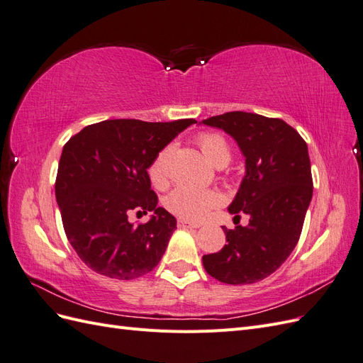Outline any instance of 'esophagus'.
Wrapping results in <instances>:
<instances>
[{
    "label": "esophagus",
    "instance_id": "esophagus-1",
    "mask_svg": "<svg viewBox=\"0 0 363 363\" xmlns=\"http://www.w3.org/2000/svg\"><path fill=\"white\" fill-rule=\"evenodd\" d=\"M177 225H179L180 228H199V227H200L199 224H194V223L186 221V219H183V218H179V219H177Z\"/></svg>",
    "mask_w": 363,
    "mask_h": 363
}]
</instances>
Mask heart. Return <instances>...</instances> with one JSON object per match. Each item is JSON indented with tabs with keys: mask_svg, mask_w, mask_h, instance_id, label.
<instances>
[{
	"mask_svg": "<svg viewBox=\"0 0 363 363\" xmlns=\"http://www.w3.org/2000/svg\"><path fill=\"white\" fill-rule=\"evenodd\" d=\"M204 157L216 168H224L232 160V147L227 139L213 131H206L196 138ZM171 147H164L157 152L148 167V177L151 184L157 189H164L169 182V156ZM219 204V195L213 191H199L191 188L174 189L164 200V207L174 215L189 221H200L211 208Z\"/></svg>",
	"mask_w": 363,
	"mask_h": 363,
	"instance_id": "heart-1",
	"label": "heart"
}]
</instances>
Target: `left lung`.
Returning a JSON list of instances; mask_svg holds the SVG:
<instances>
[{
	"label": "left lung",
	"instance_id": "obj_1",
	"mask_svg": "<svg viewBox=\"0 0 363 363\" xmlns=\"http://www.w3.org/2000/svg\"><path fill=\"white\" fill-rule=\"evenodd\" d=\"M203 124L223 128L245 156V177L228 212L247 227H223L227 244L203 256L208 276L227 284L267 279L298 242L313 194L311 159L298 131L279 118L227 112Z\"/></svg>",
	"mask_w": 363,
	"mask_h": 363
}]
</instances>
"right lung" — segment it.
<instances>
[{"label": "right lung", "instance_id": "obj_1", "mask_svg": "<svg viewBox=\"0 0 363 363\" xmlns=\"http://www.w3.org/2000/svg\"><path fill=\"white\" fill-rule=\"evenodd\" d=\"M195 123L107 119L84 127L65 144L56 200L65 233L86 267L116 280L138 279L157 267L177 221L157 206L148 167ZM148 211L153 212L148 223H129L130 213Z\"/></svg>", "mask_w": 363, "mask_h": 363}]
</instances>
